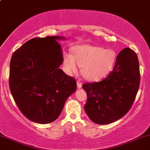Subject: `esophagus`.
<instances>
[{"mask_svg":"<svg viewBox=\"0 0 150 150\" xmlns=\"http://www.w3.org/2000/svg\"><path fill=\"white\" fill-rule=\"evenodd\" d=\"M82 85H83V84H82V83L80 81V80H78V81H77V86H78V88H81Z\"/></svg>","mask_w":150,"mask_h":150,"instance_id":"obj_1","label":"esophagus"}]
</instances>
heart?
<instances>
[{
	"label": "heart",
	"mask_w": 150,
	"mask_h": 150,
	"mask_svg": "<svg viewBox=\"0 0 150 150\" xmlns=\"http://www.w3.org/2000/svg\"><path fill=\"white\" fill-rule=\"evenodd\" d=\"M70 53L64 55V65L70 74L78 72L82 67V73L85 78L96 80L108 75L115 65L116 54L110 49L92 45H80L73 48Z\"/></svg>",
	"instance_id": "heart-1"
}]
</instances>
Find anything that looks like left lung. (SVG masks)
Returning a JSON list of instances; mask_svg holds the SVG:
<instances>
[{
	"label": "left lung",
	"mask_w": 150,
	"mask_h": 150,
	"mask_svg": "<svg viewBox=\"0 0 150 150\" xmlns=\"http://www.w3.org/2000/svg\"><path fill=\"white\" fill-rule=\"evenodd\" d=\"M140 73L137 55L129 47L117 57L115 66L100 82L83 85L87 93L85 112L93 122L106 125L125 115L135 100Z\"/></svg>",
	"instance_id": "obj_1"
}]
</instances>
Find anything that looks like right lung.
I'll list each match as a JSON object with an SVG mask.
<instances>
[{"instance_id":"right-lung-1","label":"right lung","mask_w":150,"mask_h":150,"mask_svg":"<svg viewBox=\"0 0 150 150\" xmlns=\"http://www.w3.org/2000/svg\"><path fill=\"white\" fill-rule=\"evenodd\" d=\"M60 36L30 39L13 54L9 87L15 103L28 119L47 124L60 116L77 89L76 80L59 67L63 62Z\"/></svg>"}]
</instances>
